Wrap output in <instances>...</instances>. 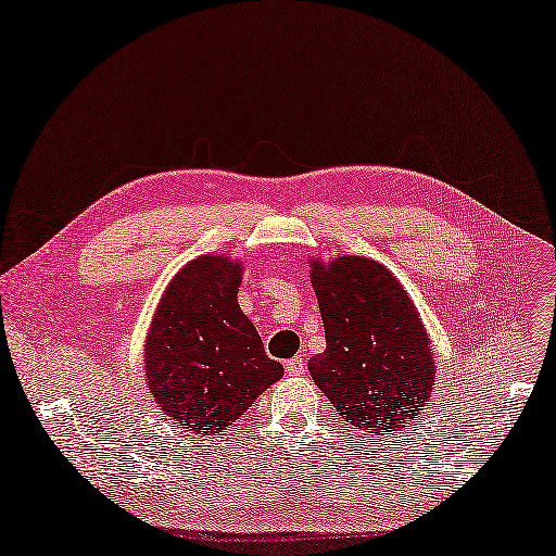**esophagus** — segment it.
<instances>
[{
  "label": "esophagus",
  "instance_id": "obj_1",
  "mask_svg": "<svg viewBox=\"0 0 556 556\" xmlns=\"http://www.w3.org/2000/svg\"><path fill=\"white\" fill-rule=\"evenodd\" d=\"M286 370H288V375H304L306 358L304 356H294V358L286 361Z\"/></svg>",
  "mask_w": 556,
  "mask_h": 556
}]
</instances>
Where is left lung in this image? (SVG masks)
I'll use <instances>...</instances> for the list:
<instances>
[{"label":"left lung","instance_id":"1","mask_svg":"<svg viewBox=\"0 0 556 556\" xmlns=\"http://www.w3.org/2000/svg\"><path fill=\"white\" fill-rule=\"evenodd\" d=\"M325 351L308 372L330 403L368 434L401 431L434 387V354L408 292L389 268L365 256L311 260Z\"/></svg>","mask_w":556,"mask_h":556}]
</instances>
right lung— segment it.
<instances>
[{"instance_id": "obj_1", "label": "right lung", "mask_w": 556, "mask_h": 556, "mask_svg": "<svg viewBox=\"0 0 556 556\" xmlns=\"http://www.w3.org/2000/svg\"><path fill=\"white\" fill-rule=\"evenodd\" d=\"M242 264L202 254L162 294L146 340L148 389L191 434H219L282 377L238 304Z\"/></svg>"}]
</instances>
